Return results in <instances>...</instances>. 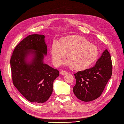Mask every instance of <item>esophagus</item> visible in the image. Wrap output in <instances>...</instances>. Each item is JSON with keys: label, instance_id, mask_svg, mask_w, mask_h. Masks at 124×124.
<instances>
[{"label": "esophagus", "instance_id": "esophagus-1", "mask_svg": "<svg viewBox=\"0 0 124 124\" xmlns=\"http://www.w3.org/2000/svg\"><path fill=\"white\" fill-rule=\"evenodd\" d=\"M60 74L61 75H65L67 74V72L64 70H61L60 71Z\"/></svg>", "mask_w": 124, "mask_h": 124}]
</instances>
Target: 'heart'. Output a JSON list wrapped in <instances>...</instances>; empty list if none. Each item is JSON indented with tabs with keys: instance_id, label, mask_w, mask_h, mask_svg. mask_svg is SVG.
<instances>
[{
	"instance_id": "heart-1",
	"label": "heart",
	"mask_w": 124,
	"mask_h": 124,
	"mask_svg": "<svg viewBox=\"0 0 124 124\" xmlns=\"http://www.w3.org/2000/svg\"><path fill=\"white\" fill-rule=\"evenodd\" d=\"M51 53L55 66H59L67 54L68 59L64 64L76 70H84L96 61L99 49L86 38L71 36L63 38L61 43L54 41L51 47Z\"/></svg>"
}]
</instances>
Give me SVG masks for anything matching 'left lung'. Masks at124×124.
Masks as SVG:
<instances>
[{
    "label": "left lung",
    "instance_id": "obj_1",
    "mask_svg": "<svg viewBox=\"0 0 124 124\" xmlns=\"http://www.w3.org/2000/svg\"><path fill=\"white\" fill-rule=\"evenodd\" d=\"M112 71L111 56L106 49L93 67L75 73L76 83L73 88L74 94L84 102L97 99L111 78Z\"/></svg>",
    "mask_w": 124,
    "mask_h": 124
}]
</instances>
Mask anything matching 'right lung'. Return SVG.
Masks as SVG:
<instances>
[{"mask_svg":"<svg viewBox=\"0 0 124 124\" xmlns=\"http://www.w3.org/2000/svg\"><path fill=\"white\" fill-rule=\"evenodd\" d=\"M45 38L36 34L27 37L16 46L10 61L14 85L29 101L38 103L48 100L59 76L57 69L44 63L47 54Z\"/></svg>","mask_w":124,"mask_h":124,"instance_id":"1","label":"right lung"}]
</instances>
